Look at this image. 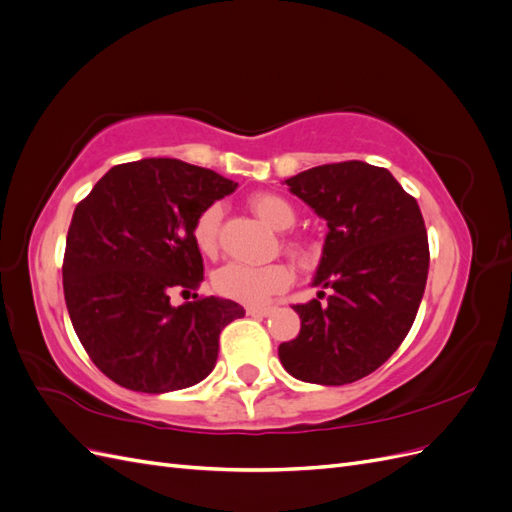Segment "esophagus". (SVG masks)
I'll use <instances>...</instances> for the list:
<instances>
[{"label":"esophagus","mask_w":512,"mask_h":512,"mask_svg":"<svg viewBox=\"0 0 512 512\" xmlns=\"http://www.w3.org/2000/svg\"><path fill=\"white\" fill-rule=\"evenodd\" d=\"M247 316H258V318H267L275 312L273 305H250L245 309Z\"/></svg>","instance_id":"esophagus-1"}]
</instances>
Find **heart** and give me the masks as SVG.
I'll return each instance as SVG.
<instances>
[{
	"instance_id": "1",
	"label": "heart",
	"mask_w": 512,
	"mask_h": 512,
	"mask_svg": "<svg viewBox=\"0 0 512 512\" xmlns=\"http://www.w3.org/2000/svg\"><path fill=\"white\" fill-rule=\"evenodd\" d=\"M254 213L262 222H267L275 230H286L294 224V209L286 198L260 192L250 198ZM222 222V207L211 205L198 215L192 226V239L200 254L213 256L218 252V232ZM292 273L286 265H241V262H228L213 275V288L222 297L245 303V305H260L267 303L273 294L282 292L290 286Z\"/></svg>"
}]
</instances>
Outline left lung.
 Masks as SVG:
<instances>
[{"mask_svg": "<svg viewBox=\"0 0 512 512\" xmlns=\"http://www.w3.org/2000/svg\"><path fill=\"white\" fill-rule=\"evenodd\" d=\"M329 226L314 286L318 299L292 305L297 339L280 361L303 382L339 386L376 371L404 342L421 305L429 243L421 209L386 168L350 160L286 179Z\"/></svg>", "mask_w": 512, "mask_h": 512, "instance_id": "obj_1", "label": "left lung"}]
</instances>
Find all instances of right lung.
I'll list each match as a JSON object with an SVG mask.
<instances>
[{"label":"right lung","instance_id":"right-lung-1","mask_svg":"<svg viewBox=\"0 0 512 512\" xmlns=\"http://www.w3.org/2000/svg\"><path fill=\"white\" fill-rule=\"evenodd\" d=\"M237 183L173 158L117 164L74 209L64 256L72 327L104 376L141 393L188 389L218 361L220 333L245 309L170 294L203 282L196 218Z\"/></svg>","mask_w":512,"mask_h":512}]
</instances>
